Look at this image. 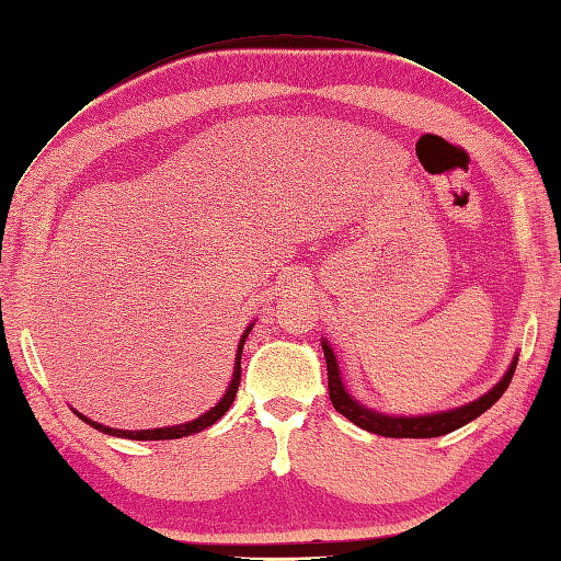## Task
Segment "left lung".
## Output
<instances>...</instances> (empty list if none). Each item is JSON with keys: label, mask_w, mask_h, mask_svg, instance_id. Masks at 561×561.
Listing matches in <instances>:
<instances>
[{"label": "left lung", "mask_w": 561, "mask_h": 561, "mask_svg": "<svg viewBox=\"0 0 561 561\" xmlns=\"http://www.w3.org/2000/svg\"><path fill=\"white\" fill-rule=\"evenodd\" d=\"M322 351H324V360H327V383H329V400L339 414H343L348 422H353L355 426H360L369 434H379L386 438H436V436H445L450 431L465 426L469 422H473L485 410H491L500 396L507 391V386L514 377L516 363H519V353H514L512 363L507 367L502 379L493 386L491 391H485L483 396H479L477 400H471L467 405H459L453 410H443V412H431V414H417V417H408V414H386L379 410H371L367 405H363L360 400H355L346 386H343L341 379V369L336 363V355L329 346V341L322 339Z\"/></svg>", "instance_id": "left-lung-1"}]
</instances>
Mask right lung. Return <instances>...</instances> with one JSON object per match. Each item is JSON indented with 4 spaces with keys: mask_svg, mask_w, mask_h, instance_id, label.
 <instances>
[{
    "mask_svg": "<svg viewBox=\"0 0 561 561\" xmlns=\"http://www.w3.org/2000/svg\"><path fill=\"white\" fill-rule=\"evenodd\" d=\"M255 322H251L247 329H243V334L239 339V346H237V357H234V371H232V379H229V386L225 396L215 403L210 410H206L201 417L192 420V422H184V424H175V426H161V428H139V431H127V428H113V426H106V424H99L90 417H84V414H80L78 410H73L78 417L90 424L92 428L102 431V434H108V436H118V438H130V440H170V438H184V436H192V434H201V431L208 428L210 424L218 422L222 414L229 410V405L234 403L237 398V389H239V379H241V351H243V343H247L251 329H253Z\"/></svg>",
    "mask_w": 561,
    "mask_h": 561,
    "instance_id": "obj_1",
    "label": "right lung"
}]
</instances>
